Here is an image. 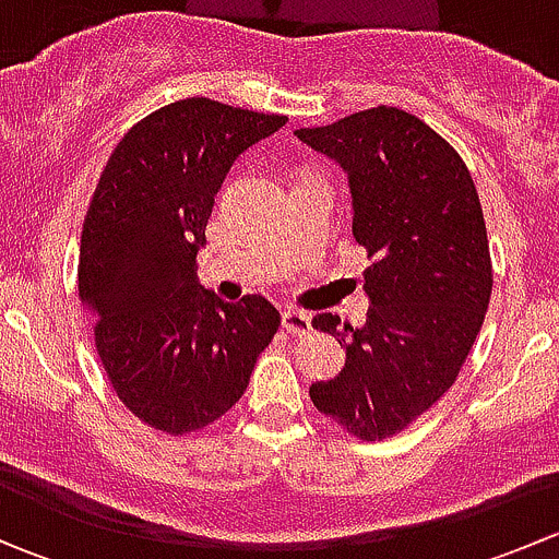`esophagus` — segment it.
Listing matches in <instances>:
<instances>
[{"label":"esophagus","mask_w":559,"mask_h":559,"mask_svg":"<svg viewBox=\"0 0 559 559\" xmlns=\"http://www.w3.org/2000/svg\"><path fill=\"white\" fill-rule=\"evenodd\" d=\"M281 324H284V330L289 332V335H308V332H311V316L289 308V311L281 313Z\"/></svg>","instance_id":"obj_1"}]
</instances>
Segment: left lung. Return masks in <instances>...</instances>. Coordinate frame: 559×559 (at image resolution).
I'll use <instances>...</instances> for the list:
<instances>
[{
  "label": "left lung",
  "mask_w": 559,
  "mask_h": 559,
  "mask_svg": "<svg viewBox=\"0 0 559 559\" xmlns=\"http://www.w3.org/2000/svg\"><path fill=\"white\" fill-rule=\"evenodd\" d=\"M295 134L346 173L352 233L373 257L359 330L313 316L346 348V365L311 384V400L346 432L381 441L443 397L481 330L492 295L481 202L452 145L397 107Z\"/></svg>",
  "instance_id": "1"
}]
</instances>
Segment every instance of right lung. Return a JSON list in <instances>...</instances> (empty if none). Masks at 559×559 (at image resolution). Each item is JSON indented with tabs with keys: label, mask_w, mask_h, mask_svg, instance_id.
<instances>
[{
	"label": "right lung",
	"mask_w": 559,
	"mask_h": 559,
	"mask_svg": "<svg viewBox=\"0 0 559 559\" xmlns=\"http://www.w3.org/2000/svg\"><path fill=\"white\" fill-rule=\"evenodd\" d=\"M286 121L180 99L134 123L99 175L78 292L118 400L156 430L183 436L227 414L278 330L264 297L222 300L194 267L229 167Z\"/></svg>",
	"instance_id": "add662e5"
}]
</instances>
